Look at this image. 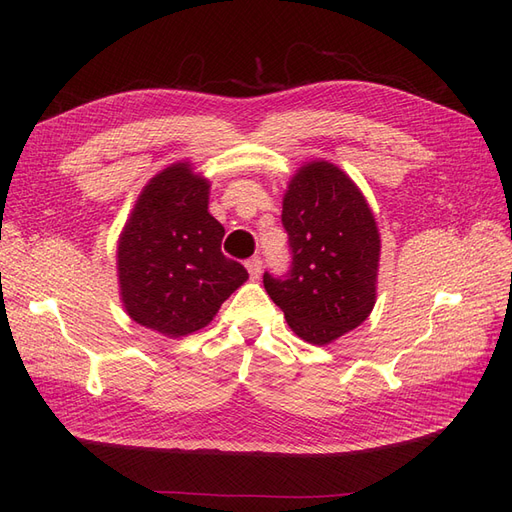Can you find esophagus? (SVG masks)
Returning <instances> with one entry per match:
<instances>
[{
  "label": "esophagus",
  "instance_id": "obj_1",
  "mask_svg": "<svg viewBox=\"0 0 512 512\" xmlns=\"http://www.w3.org/2000/svg\"><path fill=\"white\" fill-rule=\"evenodd\" d=\"M245 267H247V271H250L252 277H258V275L262 273V258H260V256L250 258V260L245 262Z\"/></svg>",
  "mask_w": 512,
  "mask_h": 512
}]
</instances>
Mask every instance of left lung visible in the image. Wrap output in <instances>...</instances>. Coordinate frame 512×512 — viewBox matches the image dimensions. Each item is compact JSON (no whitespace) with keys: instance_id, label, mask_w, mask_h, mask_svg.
<instances>
[{"instance_id":"1","label":"left lung","mask_w":512,"mask_h":512,"mask_svg":"<svg viewBox=\"0 0 512 512\" xmlns=\"http://www.w3.org/2000/svg\"><path fill=\"white\" fill-rule=\"evenodd\" d=\"M282 224L290 267L262 284L290 329L329 344L359 327L376 303L380 235L363 194L342 170L312 162L292 177Z\"/></svg>"}]
</instances>
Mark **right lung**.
Listing matches in <instances>:
<instances>
[{
    "mask_svg": "<svg viewBox=\"0 0 512 512\" xmlns=\"http://www.w3.org/2000/svg\"><path fill=\"white\" fill-rule=\"evenodd\" d=\"M209 181L175 164L149 181L119 239V284L128 314L168 337L203 329L245 280L222 254L224 226L207 211Z\"/></svg>",
    "mask_w": 512,
    "mask_h": 512,
    "instance_id": "obj_1",
    "label": "right lung"
}]
</instances>
